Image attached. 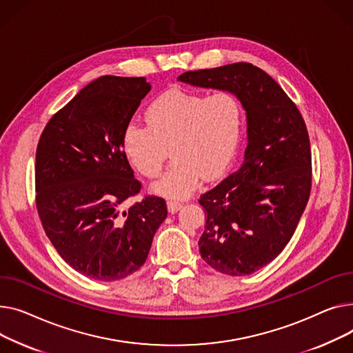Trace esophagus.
<instances>
[{
  "label": "esophagus",
  "instance_id": "obj_1",
  "mask_svg": "<svg viewBox=\"0 0 353 353\" xmlns=\"http://www.w3.org/2000/svg\"><path fill=\"white\" fill-rule=\"evenodd\" d=\"M167 206H168V211H170L171 214H175V212L181 208L182 203L178 202V201H174V199H168V201H167Z\"/></svg>",
  "mask_w": 353,
  "mask_h": 353
}]
</instances>
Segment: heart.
I'll use <instances>...</instances> for the list:
<instances>
[{"mask_svg":"<svg viewBox=\"0 0 353 353\" xmlns=\"http://www.w3.org/2000/svg\"><path fill=\"white\" fill-rule=\"evenodd\" d=\"M147 125L130 122L122 147L137 171L157 178L168 159L174 162L154 185V191L171 199L190 196L203 179L221 176L239 147L243 112L236 95H211L171 88L158 95L145 112Z\"/></svg>","mask_w":353,"mask_h":353,"instance_id":"1","label":"heart"}]
</instances>
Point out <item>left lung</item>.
Listing matches in <instances>:
<instances>
[{"label": "left lung", "instance_id": "obj_1", "mask_svg": "<svg viewBox=\"0 0 353 353\" xmlns=\"http://www.w3.org/2000/svg\"><path fill=\"white\" fill-rule=\"evenodd\" d=\"M230 91L246 111L248 147L241 167L201 195L202 259L243 276L272 262L291 241L312 186V154L305 121L276 81L250 62L188 71L178 78Z\"/></svg>", "mask_w": 353, "mask_h": 353}]
</instances>
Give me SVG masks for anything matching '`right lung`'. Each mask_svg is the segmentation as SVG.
Listing matches in <instances>:
<instances>
[{"label": "right lung", "instance_id": "1", "mask_svg": "<svg viewBox=\"0 0 353 353\" xmlns=\"http://www.w3.org/2000/svg\"><path fill=\"white\" fill-rule=\"evenodd\" d=\"M150 90L143 77H99L51 117L38 141L41 223L59 256L97 281L138 271L168 214L165 199L155 195L121 212L141 191L122 135Z\"/></svg>", "mask_w": 353, "mask_h": 353}]
</instances>
